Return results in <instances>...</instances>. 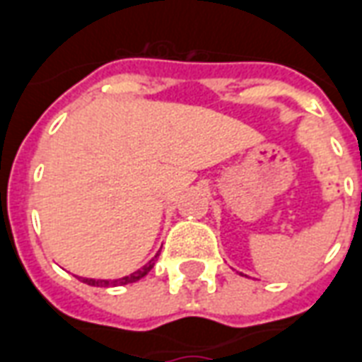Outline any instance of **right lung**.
Here are the masks:
<instances>
[{
    "mask_svg": "<svg viewBox=\"0 0 362 362\" xmlns=\"http://www.w3.org/2000/svg\"><path fill=\"white\" fill-rule=\"evenodd\" d=\"M156 257L158 254L152 257L151 262L145 263L143 267L137 269V271H133L132 274H126V276H122V279H88V276H78L83 284H89V286H103V288H108V286H122V284H129V282H137L141 281L143 276H145L152 267H154V262H156Z\"/></svg>",
    "mask_w": 362,
    "mask_h": 362,
    "instance_id": "add662e5",
    "label": "right lung"
}]
</instances>
